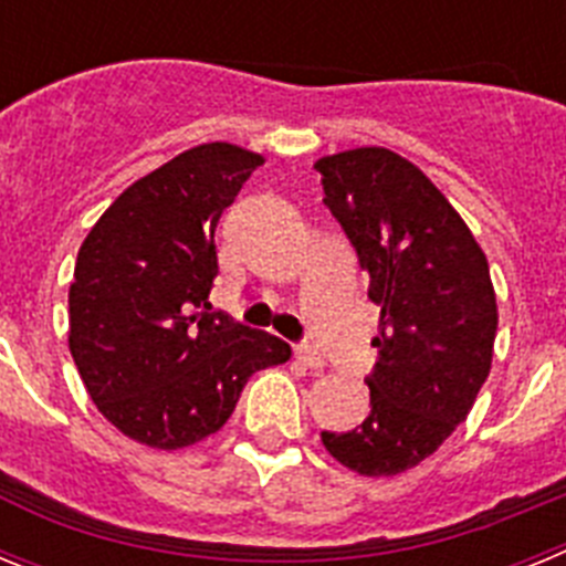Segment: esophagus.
Here are the masks:
<instances>
[{"instance_id": "obj_1", "label": "esophagus", "mask_w": 566, "mask_h": 566, "mask_svg": "<svg viewBox=\"0 0 566 566\" xmlns=\"http://www.w3.org/2000/svg\"><path fill=\"white\" fill-rule=\"evenodd\" d=\"M294 357L306 365V368H323V365H326V359L319 357L317 348H314V345H306V343L294 345Z\"/></svg>"}]
</instances>
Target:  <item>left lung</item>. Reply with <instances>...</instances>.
<instances>
[{
    "mask_svg": "<svg viewBox=\"0 0 566 566\" xmlns=\"http://www.w3.org/2000/svg\"><path fill=\"white\" fill-rule=\"evenodd\" d=\"M314 169L382 306L379 359L365 377L371 413L348 433L323 431V444L359 476H397L457 431L488 379L499 326L488 258L402 155L359 147Z\"/></svg>",
    "mask_w": 566,
    "mask_h": 566,
    "instance_id": "8db88e82",
    "label": "left lung"
}]
</instances>
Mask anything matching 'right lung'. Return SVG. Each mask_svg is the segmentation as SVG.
Segmentation results:
<instances>
[{"instance_id":"right-lung-1","label":"right lung","mask_w":566,"mask_h":566,"mask_svg":"<svg viewBox=\"0 0 566 566\" xmlns=\"http://www.w3.org/2000/svg\"><path fill=\"white\" fill-rule=\"evenodd\" d=\"M263 164L201 144L124 189L78 249L70 354L98 411L135 442L178 451L221 431L254 371L292 345L212 312L214 229Z\"/></svg>"}]
</instances>
